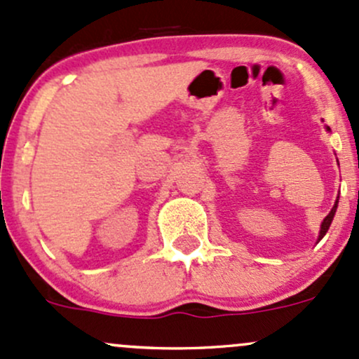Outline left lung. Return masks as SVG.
<instances>
[{"label":"left lung","instance_id":"1","mask_svg":"<svg viewBox=\"0 0 359 359\" xmlns=\"http://www.w3.org/2000/svg\"><path fill=\"white\" fill-rule=\"evenodd\" d=\"M327 130H330V127H327ZM337 203L339 201H335V205H334V208L330 210V213L327 215L325 218H323V222H322V227H320V236H318V241L322 239L323 236H325L327 233V230H329V227H330V224H332V220H334V215H335V210H337Z\"/></svg>","mask_w":359,"mask_h":359}]
</instances>
